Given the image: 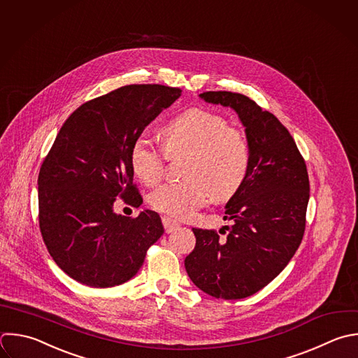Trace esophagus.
<instances>
[{"mask_svg":"<svg viewBox=\"0 0 358 358\" xmlns=\"http://www.w3.org/2000/svg\"><path fill=\"white\" fill-rule=\"evenodd\" d=\"M162 224H164V228H165L166 234H171V232L176 231L180 227V224L178 221H175V220H172L171 217H166V215L162 217Z\"/></svg>","mask_w":358,"mask_h":358,"instance_id":"obj_1","label":"esophagus"}]
</instances>
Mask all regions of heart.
<instances>
[{
    "label": "heart",
    "mask_w": 358,
    "mask_h": 358,
    "mask_svg": "<svg viewBox=\"0 0 358 358\" xmlns=\"http://www.w3.org/2000/svg\"><path fill=\"white\" fill-rule=\"evenodd\" d=\"M162 137L165 150L140 134L129 152L134 175L148 186L162 179L168 157L189 152L187 179L165 183L151 193L150 204L157 211L189 218L211 194L227 200L243 185L250 169V147L246 136L222 115L204 108L187 109L164 126Z\"/></svg>",
    "instance_id": "heart-1"
}]
</instances>
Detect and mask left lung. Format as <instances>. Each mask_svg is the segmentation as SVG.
Masks as SVG:
<instances>
[{
    "label": "left lung",
    "mask_w": 358,
    "mask_h": 358,
    "mask_svg": "<svg viewBox=\"0 0 358 358\" xmlns=\"http://www.w3.org/2000/svg\"><path fill=\"white\" fill-rule=\"evenodd\" d=\"M232 108L245 126L250 169L225 206L220 229L193 228L196 246L185 259L190 280L222 299L253 295L275 278L296 252L305 231L309 178L289 131L252 99L228 91L200 94Z\"/></svg>",
    "instance_id": "8db88e82"
}]
</instances>
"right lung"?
<instances>
[{
    "instance_id": "right-lung-1",
    "label": "right lung",
    "mask_w": 358,
    "mask_h": 358,
    "mask_svg": "<svg viewBox=\"0 0 358 358\" xmlns=\"http://www.w3.org/2000/svg\"><path fill=\"white\" fill-rule=\"evenodd\" d=\"M180 95L159 84L126 85L85 102L60 129L39 172V227L53 260L78 282H126L164 234L155 211L131 218L113 204L119 197L133 207L143 203L130 147Z\"/></svg>"
}]
</instances>
